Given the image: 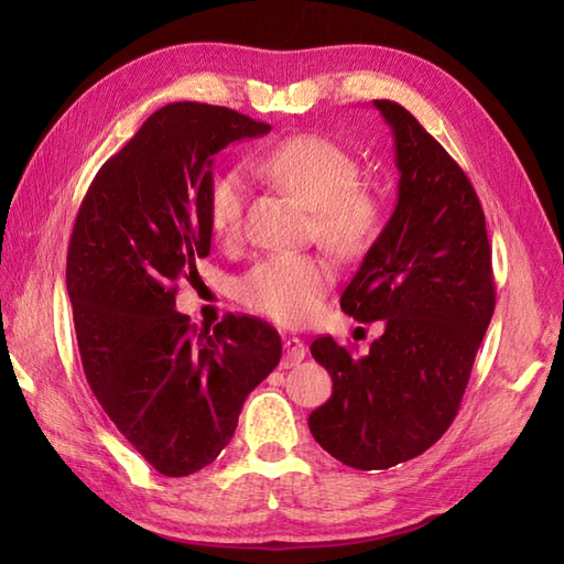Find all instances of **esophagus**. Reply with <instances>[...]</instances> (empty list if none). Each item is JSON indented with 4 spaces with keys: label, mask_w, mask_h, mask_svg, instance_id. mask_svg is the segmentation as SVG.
I'll use <instances>...</instances> for the list:
<instances>
[{
    "label": "esophagus",
    "mask_w": 564,
    "mask_h": 564,
    "mask_svg": "<svg viewBox=\"0 0 564 564\" xmlns=\"http://www.w3.org/2000/svg\"><path fill=\"white\" fill-rule=\"evenodd\" d=\"M307 354V346L297 339V337H289L283 339V356H285V364H301Z\"/></svg>",
    "instance_id": "1"
}]
</instances>
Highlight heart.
Segmentation results:
<instances>
[{
  "instance_id": "heart-1",
  "label": "heart",
  "mask_w": 564,
  "mask_h": 564,
  "mask_svg": "<svg viewBox=\"0 0 564 564\" xmlns=\"http://www.w3.org/2000/svg\"><path fill=\"white\" fill-rule=\"evenodd\" d=\"M254 170L313 210L315 235L334 254L354 259L380 232L386 198L373 184L358 182V160L337 142L295 135L254 160ZM247 182L239 172L215 178L208 196L210 230L232 242L242 230ZM334 271L317 254H271L239 281V301L279 325H301L313 317L332 289Z\"/></svg>"
}]
</instances>
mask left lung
<instances>
[{
  "label": "left lung",
  "instance_id": "obj_1",
  "mask_svg": "<svg viewBox=\"0 0 564 564\" xmlns=\"http://www.w3.org/2000/svg\"><path fill=\"white\" fill-rule=\"evenodd\" d=\"M373 106L392 130L398 203L341 310L382 319V334L361 358L332 337L310 346L332 376L310 431L356 470H388L446 434L495 313L492 249L470 178L400 104Z\"/></svg>",
  "mask_w": 564,
  "mask_h": 564
}]
</instances>
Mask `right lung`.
<instances>
[{"instance_id":"1","label":"right lung","mask_w":564,"mask_h":564,"mask_svg":"<svg viewBox=\"0 0 564 564\" xmlns=\"http://www.w3.org/2000/svg\"><path fill=\"white\" fill-rule=\"evenodd\" d=\"M271 126L225 106L154 111L84 196L67 249V293L84 376L104 412L154 470L184 477L230 443L247 394L281 361V337L227 315L198 332L176 283L210 254L215 154Z\"/></svg>"}]
</instances>
